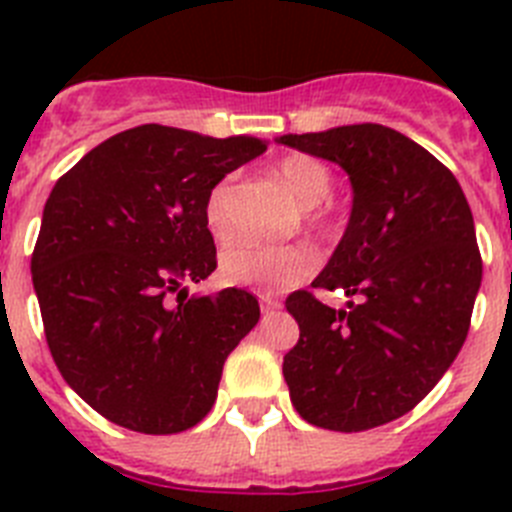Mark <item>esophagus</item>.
I'll return each instance as SVG.
<instances>
[{"label": "esophagus", "mask_w": 512, "mask_h": 512, "mask_svg": "<svg viewBox=\"0 0 512 512\" xmlns=\"http://www.w3.org/2000/svg\"><path fill=\"white\" fill-rule=\"evenodd\" d=\"M279 307H282V302L274 300V297H269V295H261V310L274 312V310H279Z\"/></svg>", "instance_id": "obj_1"}]
</instances>
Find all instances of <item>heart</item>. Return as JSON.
<instances>
[{
	"mask_svg": "<svg viewBox=\"0 0 512 512\" xmlns=\"http://www.w3.org/2000/svg\"><path fill=\"white\" fill-rule=\"evenodd\" d=\"M274 176L292 192L305 210V225L315 233H328L333 228V210L328 197L333 192V171L328 164L312 156L282 158L274 166ZM233 192L235 179L223 176L210 187L205 197V225L217 243L233 238ZM318 266V256L305 243L289 246H259V243H235L220 259V274L225 282L238 287H251L259 292H282L307 279Z\"/></svg>",
	"mask_w": 512,
	"mask_h": 512,
	"instance_id": "obj_1",
	"label": "heart"
}]
</instances>
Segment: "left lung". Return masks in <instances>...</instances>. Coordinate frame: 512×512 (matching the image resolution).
I'll list each match as a JSON object with an SVG mask.
<instances>
[{"mask_svg": "<svg viewBox=\"0 0 512 512\" xmlns=\"http://www.w3.org/2000/svg\"><path fill=\"white\" fill-rule=\"evenodd\" d=\"M279 143L338 164L354 189L346 233L312 287L356 302L287 297L300 325L282 364L289 397L318 428L369 431L410 413L464 346L482 282L472 210L436 156L377 122Z\"/></svg>", "mask_w": 512, "mask_h": 512, "instance_id": "1", "label": "left lung"}]
</instances>
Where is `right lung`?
<instances>
[{"instance_id": "right-lung-1", "label": "right lung", "mask_w": 512, "mask_h": 512, "mask_svg": "<svg viewBox=\"0 0 512 512\" xmlns=\"http://www.w3.org/2000/svg\"><path fill=\"white\" fill-rule=\"evenodd\" d=\"M266 143L140 125L99 143L53 187L35 243L45 341L71 390L112 423L187 431L259 323L246 289L189 297L215 271L205 197ZM169 294H176L171 303Z\"/></svg>"}]
</instances>
